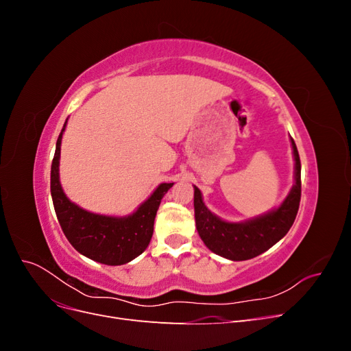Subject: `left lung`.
Here are the masks:
<instances>
[{
    "instance_id": "left-lung-1",
    "label": "left lung",
    "mask_w": 351,
    "mask_h": 351,
    "mask_svg": "<svg viewBox=\"0 0 351 351\" xmlns=\"http://www.w3.org/2000/svg\"><path fill=\"white\" fill-rule=\"evenodd\" d=\"M291 145L295 161V183L282 205L267 215L239 224L226 222L210 214L202 202L200 190L195 187L196 228L209 250L231 261H247L267 252L289 232L302 197L300 156L293 139Z\"/></svg>"
}]
</instances>
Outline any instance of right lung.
<instances>
[{
    "instance_id": "obj_1",
    "label": "right lung",
    "mask_w": 351,
    "mask_h": 351,
    "mask_svg": "<svg viewBox=\"0 0 351 351\" xmlns=\"http://www.w3.org/2000/svg\"><path fill=\"white\" fill-rule=\"evenodd\" d=\"M64 129L66 124L58 136L51 165V196L62 232L74 249L92 261L105 265H123L133 261L149 244L156 210L173 183L159 184L154 195L129 217H105L84 210L67 199L60 184L58 165Z\"/></svg>"
}]
</instances>
